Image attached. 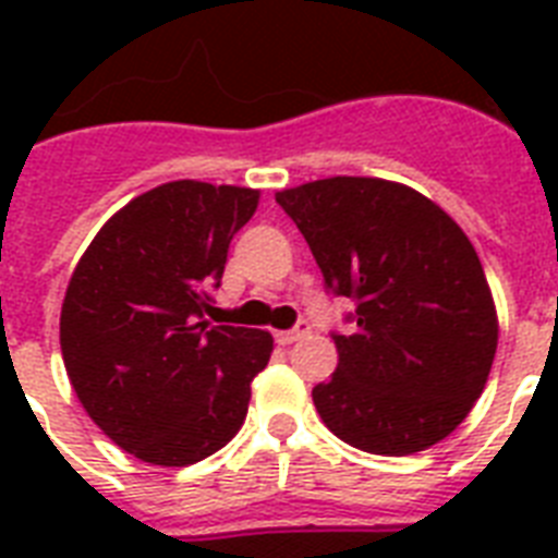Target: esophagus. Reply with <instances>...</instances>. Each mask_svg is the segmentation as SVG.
Here are the masks:
<instances>
[{"mask_svg": "<svg viewBox=\"0 0 558 558\" xmlns=\"http://www.w3.org/2000/svg\"><path fill=\"white\" fill-rule=\"evenodd\" d=\"M306 336H310V324L306 322L298 324L295 330L275 332V339H278V344H283V348H287V344H295V341H301V339H306Z\"/></svg>", "mask_w": 558, "mask_h": 558, "instance_id": "34e87169", "label": "esophagus"}]
</instances>
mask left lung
I'll return each instance as SVG.
<instances>
[{
    "label": "left lung",
    "instance_id": "obj_1",
    "mask_svg": "<svg viewBox=\"0 0 558 558\" xmlns=\"http://www.w3.org/2000/svg\"><path fill=\"white\" fill-rule=\"evenodd\" d=\"M327 289L353 298L339 367L313 388L324 425L353 449L402 458L449 437L484 393L498 313L475 245L420 191L373 177L275 193Z\"/></svg>",
    "mask_w": 558,
    "mask_h": 558
}]
</instances>
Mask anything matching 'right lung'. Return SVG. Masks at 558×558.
Instances as JSON below:
<instances>
[{
  "label": "right lung",
  "mask_w": 558,
  "mask_h": 558,
  "mask_svg": "<svg viewBox=\"0 0 558 558\" xmlns=\"http://www.w3.org/2000/svg\"><path fill=\"white\" fill-rule=\"evenodd\" d=\"M257 202L254 187L168 182L116 210L74 266L65 373L100 432L144 463L191 466L222 449L269 365V332L205 318Z\"/></svg>",
  "instance_id": "add662e5"
}]
</instances>
